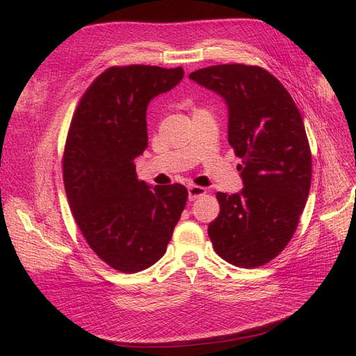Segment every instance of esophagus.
Wrapping results in <instances>:
<instances>
[{
    "mask_svg": "<svg viewBox=\"0 0 356 356\" xmlns=\"http://www.w3.org/2000/svg\"><path fill=\"white\" fill-rule=\"evenodd\" d=\"M207 195V188L200 186H190L188 187V200H196L197 197Z\"/></svg>",
    "mask_w": 356,
    "mask_h": 356,
    "instance_id": "34e87169",
    "label": "esophagus"
}]
</instances>
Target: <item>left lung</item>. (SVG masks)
I'll list each match as a JSON object with an SVG mask.
<instances>
[{
	"label": "left lung",
	"instance_id": "left-lung-1",
	"mask_svg": "<svg viewBox=\"0 0 356 356\" xmlns=\"http://www.w3.org/2000/svg\"><path fill=\"white\" fill-rule=\"evenodd\" d=\"M188 79L227 102L229 144L242 159V191L217 193L220 213L208 227L213 250L233 266H264L293 239L309 196L303 118L282 83L261 67L224 63Z\"/></svg>",
	"mask_w": 356,
	"mask_h": 356
}]
</instances>
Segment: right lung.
I'll return each mask as SVG.
<instances>
[{"label": "right lung", "instance_id": "right-lung-1", "mask_svg": "<svg viewBox=\"0 0 356 356\" xmlns=\"http://www.w3.org/2000/svg\"><path fill=\"white\" fill-rule=\"evenodd\" d=\"M182 75V67L106 68L83 93L68 129L62 170L72 217L92 251L122 273L163 257L186 208L184 186L149 188L134 163L148 145V102Z\"/></svg>", "mask_w": 356, "mask_h": 356}]
</instances>
